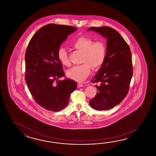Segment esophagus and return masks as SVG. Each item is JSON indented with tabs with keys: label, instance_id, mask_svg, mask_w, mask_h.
<instances>
[{
	"label": "esophagus",
	"instance_id": "esophagus-1",
	"mask_svg": "<svg viewBox=\"0 0 156 156\" xmlns=\"http://www.w3.org/2000/svg\"><path fill=\"white\" fill-rule=\"evenodd\" d=\"M83 85L82 84V83H78L77 84V87H83Z\"/></svg>",
	"mask_w": 156,
	"mask_h": 156
}]
</instances>
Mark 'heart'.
I'll return each instance as SVG.
<instances>
[{"instance_id":"1","label":"heart","mask_w":156,"mask_h":156,"mask_svg":"<svg viewBox=\"0 0 156 156\" xmlns=\"http://www.w3.org/2000/svg\"><path fill=\"white\" fill-rule=\"evenodd\" d=\"M75 49L83 52L82 64L73 67L67 71L69 77L78 82H83L91 73V67L94 69L103 65L106 56V46L102 41L94 42L87 37H80L72 43ZM57 57L61 63L64 66H69L70 62L66 50L61 47L58 50Z\"/></svg>"}]
</instances>
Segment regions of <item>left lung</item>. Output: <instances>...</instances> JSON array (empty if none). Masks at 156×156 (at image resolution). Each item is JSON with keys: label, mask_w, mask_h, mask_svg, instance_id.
<instances>
[{"label": "left lung", "mask_w": 156, "mask_h": 156, "mask_svg": "<svg viewBox=\"0 0 156 156\" xmlns=\"http://www.w3.org/2000/svg\"><path fill=\"white\" fill-rule=\"evenodd\" d=\"M87 30L95 31L107 40L106 58L91 80L100 82V85L97 86L96 96L90 101V105L98 110L110 109L128 93L133 75L130 50L119 33L110 27H91Z\"/></svg>", "instance_id": "8db88e82"}]
</instances>
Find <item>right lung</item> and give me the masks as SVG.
Listing matches in <instances>:
<instances>
[{"mask_svg": "<svg viewBox=\"0 0 156 156\" xmlns=\"http://www.w3.org/2000/svg\"><path fill=\"white\" fill-rule=\"evenodd\" d=\"M77 30L70 26L47 24L33 35L27 48L26 81L36 103L47 110L64 109L76 89V81L58 80L65 73L57 52L67 36Z\"/></svg>", "mask_w": 156, "mask_h": 156, "instance_id": "1", "label": "right lung"}]
</instances>
